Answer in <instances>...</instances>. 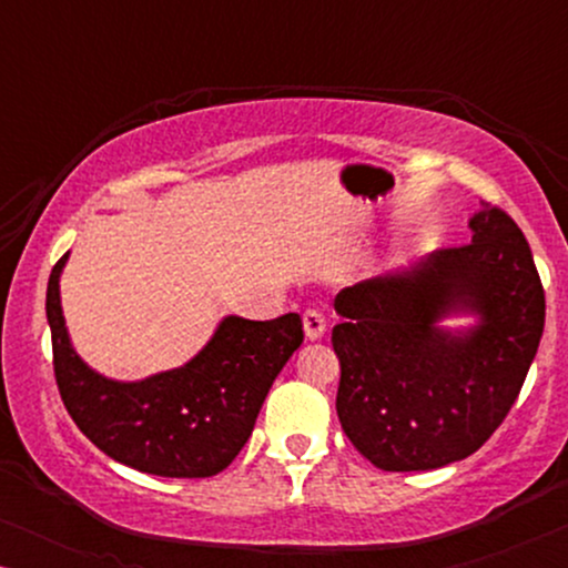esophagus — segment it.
Masks as SVG:
<instances>
[{
    "label": "esophagus",
    "instance_id": "obj_1",
    "mask_svg": "<svg viewBox=\"0 0 568 568\" xmlns=\"http://www.w3.org/2000/svg\"><path fill=\"white\" fill-rule=\"evenodd\" d=\"M302 323H305V336L310 341H317L325 333V317L323 313H317V310H307V313L302 315Z\"/></svg>",
    "mask_w": 568,
    "mask_h": 568
}]
</instances>
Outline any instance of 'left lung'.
<instances>
[{
    "label": "left lung",
    "mask_w": 568,
    "mask_h": 568,
    "mask_svg": "<svg viewBox=\"0 0 568 568\" xmlns=\"http://www.w3.org/2000/svg\"><path fill=\"white\" fill-rule=\"evenodd\" d=\"M473 240L336 294L338 422L383 470H434L476 453L515 406L546 325V292L515 220L480 201ZM479 315L468 332L438 321Z\"/></svg>",
    "instance_id": "8db88e82"
}]
</instances>
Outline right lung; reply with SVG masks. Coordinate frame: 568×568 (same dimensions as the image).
I'll list each match as a JSON object with an SVG mask.
<instances>
[{"label": "right lung", "instance_id": "add662e5", "mask_svg": "<svg viewBox=\"0 0 568 568\" xmlns=\"http://www.w3.org/2000/svg\"><path fill=\"white\" fill-rule=\"evenodd\" d=\"M53 266L45 290L53 375L80 432L108 457L162 478H209L227 468L251 437L255 418L305 331L297 313L276 321L230 315L183 367L139 383L90 369L69 344Z\"/></svg>", "mask_w": 568, "mask_h": 568}]
</instances>
